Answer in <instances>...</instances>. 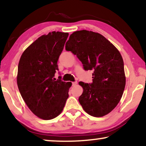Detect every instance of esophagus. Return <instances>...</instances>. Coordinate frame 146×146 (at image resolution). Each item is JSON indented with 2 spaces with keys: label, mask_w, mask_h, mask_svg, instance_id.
Listing matches in <instances>:
<instances>
[{
  "label": "esophagus",
  "mask_w": 146,
  "mask_h": 146,
  "mask_svg": "<svg viewBox=\"0 0 146 146\" xmlns=\"http://www.w3.org/2000/svg\"><path fill=\"white\" fill-rule=\"evenodd\" d=\"M76 84H77V82H72L73 86H76Z\"/></svg>",
  "instance_id": "34e87169"
}]
</instances>
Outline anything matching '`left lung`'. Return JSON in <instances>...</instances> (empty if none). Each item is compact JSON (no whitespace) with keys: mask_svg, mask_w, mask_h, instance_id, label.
Returning <instances> with one entry per match:
<instances>
[{"mask_svg":"<svg viewBox=\"0 0 146 146\" xmlns=\"http://www.w3.org/2000/svg\"><path fill=\"white\" fill-rule=\"evenodd\" d=\"M66 50L76 55L85 70H93L92 82H80L83 92L79 102L86 112L102 117L120 101L125 86L122 57L116 48L100 34L76 31L66 43Z\"/></svg>","mask_w":146,"mask_h":146,"instance_id":"1","label":"left lung"}]
</instances>
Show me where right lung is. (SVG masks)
I'll list each match as a JSON object with an SVG mask.
<instances>
[{
  "label": "right lung",
  "mask_w": 146,
  "mask_h": 146,
  "mask_svg": "<svg viewBox=\"0 0 146 146\" xmlns=\"http://www.w3.org/2000/svg\"><path fill=\"white\" fill-rule=\"evenodd\" d=\"M68 33L42 35L24 51L18 66L17 85L26 104L40 118L51 119L63 110L71 82L56 80L58 60Z\"/></svg>",
  "instance_id": "add662e5"
}]
</instances>
